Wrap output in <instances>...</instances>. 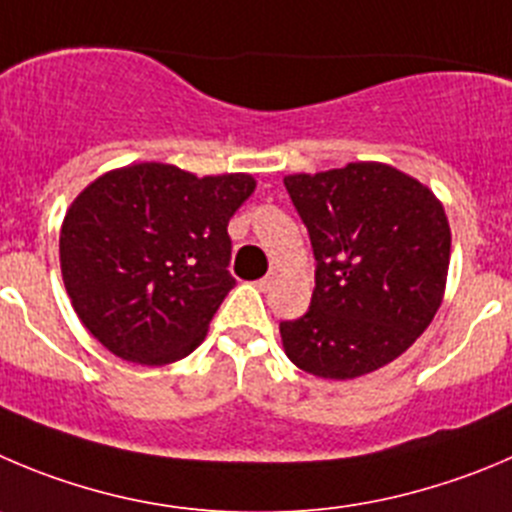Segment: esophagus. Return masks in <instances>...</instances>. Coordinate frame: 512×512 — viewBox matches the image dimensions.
<instances>
[{
  "label": "esophagus",
  "mask_w": 512,
  "mask_h": 512,
  "mask_svg": "<svg viewBox=\"0 0 512 512\" xmlns=\"http://www.w3.org/2000/svg\"><path fill=\"white\" fill-rule=\"evenodd\" d=\"M274 281H276V276H274V274H269V276H264V279L256 281V286H259L261 291H269L271 286H274Z\"/></svg>",
  "instance_id": "obj_1"
}]
</instances>
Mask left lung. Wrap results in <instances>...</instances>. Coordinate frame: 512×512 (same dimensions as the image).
Wrapping results in <instances>:
<instances>
[{
  "label": "left lung",
  "mask_w": 512,
  "mask_h": 512,
  "mask_svg": "<svg viewBox=\"0 0 512 512\" xmlns=\"http://www.w3.org/2000/svg\"><path fill=\"white\" fill-rule=\"evenodd\" d=\"M316 259L311 306L281 321L284 352L321 379H354L405 354L435 319L450 223L435 193L387 163L286 175Z\"/></svg>",
  "instance_id": "obj_1"
}]
</instances>
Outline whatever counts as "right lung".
Instances as JSON below:
<instances>
[{
  "mask_svg": "<svg viewBox=\"0 0 512 512\" xmlns=\"http://www.w3.org/2000/svg\"><path fill=\"white\" fill-rule=\"evenodd\" d=\"M253 188L248 173L198 178L168 163L92 180L60 231L62 281L87 332L135 364L188 357L236 286L228 221Z\"/></svg>",
  "mask_w": 512,
  "mask_h": 512,
  "instance_id": "right-lung-1",
  "label": "right lung"
}]
</instances>
